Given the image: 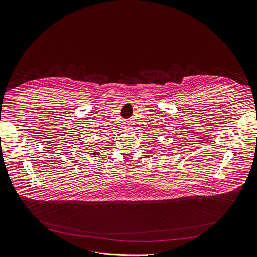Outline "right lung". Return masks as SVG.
<instances>
[{
	"label": "right lung",
	"instance_id": "right-lung-1",
	"mask_svg": "<svg viewBox=\"0 0 257 257\" xmlns=\"http://www.w3.org/2000/svg\"><path fill=\"white\" fill-rule=\"evenodd\" d=\"M93 155H96V153H93Z\"/></svg>",
	"mask_w": 257,
	"mask_h": 257
}]
</instances>
